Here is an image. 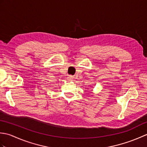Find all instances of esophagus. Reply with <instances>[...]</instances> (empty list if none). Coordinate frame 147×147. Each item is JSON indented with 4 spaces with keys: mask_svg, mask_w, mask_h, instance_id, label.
Returning a JSON list of instances; mask_svg holds the SVG:
<instances>
[{
    "mask_svg": "<svg viewBox=\"0 0 147 147\" xmlns=\"http://www.w3.org/2000/svg\"><path fill=\"white\" fill-rule=\"evenodd\" d=\"M73 76H71V75H69L67 77V79L69 80H73Z\"/></svg>",
    "mask_w": 147,
    "mask_h": 147,
    "instance_id": "34e87169",
    "label": "esophagus"
}]
</instances>
